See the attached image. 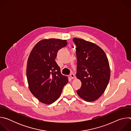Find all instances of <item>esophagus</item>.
Listing matches in <instances>:
<instances>
[{"label": "esophagus", "mask_w": 131, "mask_h": 131, "mask_svg": "<svg viewBox=\"0 0 131 131\" xmlns=\"http://www.w3.org/2000/svg\"><path fill=\"white\" fill-rule=\"evenodd\" d=\"M70 77H71V78L72 79H74L76 78V76H74V74H73V73H71L70 74Z\"/></svg>", "instance_id": "obj_1"}]
</instances>
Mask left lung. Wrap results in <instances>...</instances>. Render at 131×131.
<instances>
[{"label": "left lung", "mask_w": 131, "mask_h": 131, "mask_svg": "<svg viewBox=\"0 0 131 131\" xmlns=\"http://www.w3.org/2000/svg\"><path fill=\"white\" fill-rule=\"evenodd\" d=\"M76 46V77L81 82L78 95L87 102H93L105 92L110 77L108 60L105 52L96 44L82 39H73Z\"/></svg>", "instance_id": "left-lung-1"}]
</instances>
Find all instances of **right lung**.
I'll use <instances>...</instances> for the list:
<instances>
[{"mask_svg":"<svg viewBox=\"0 0 131 131\" xmlns=\"http://www.w3.org/2000/svg\"><path fill=\"white\" fill-rule=\"evenodd\" d=\"M67 43L66 40L42 39L30 53L26 67L28 88L32 95L42 103L50 105L57 101L68 81L55 61L58 51Z\"/></svg>","mask_w":131,"mask_h":131,"instance_id":"right-lung-1","label":"right lung"}]
</instances>
